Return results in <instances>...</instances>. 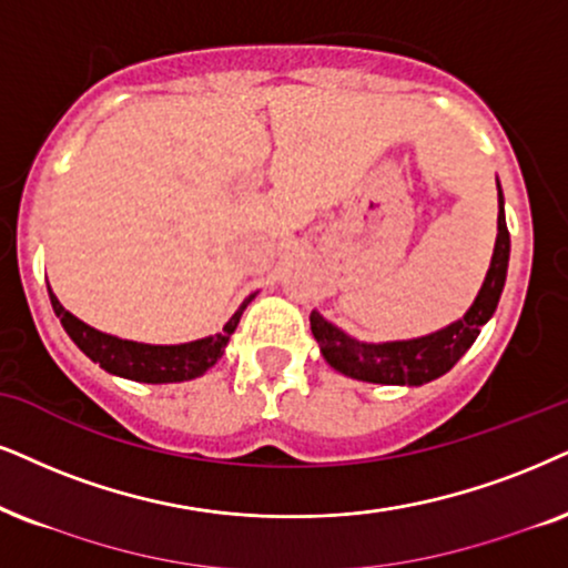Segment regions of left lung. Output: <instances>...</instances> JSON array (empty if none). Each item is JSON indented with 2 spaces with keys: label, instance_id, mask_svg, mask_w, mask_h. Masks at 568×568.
Listing matches in <instances>:
<instances>
[{
  "label": "left lung",
  "instance_id": "8db88e82",
  "mask_svg": "<svg viewBox=\"0 0 568 568\" xmlns=\"http://www.w3.org/2000/svg\"><path fill=\"white\" fill-rule=\"evenodd\" d=\"M498 204V239H495L490 270H487L483 291H479L469 312L464 314V320L454 322V325L440 329V333L416 337V341L358 343L346 333H341L335 325H329L322 314L312 312L308 314L312 333L317 337L322 356L327 358L329 367L354 379L379 385H425L454 367L458 358L469 351L471 343L477 341L479 327L493 317L500 293H504L511 239H508L500 185Z\"/></svg>",
  "mask_w": 568,
  "mask_h": 568
}]
</instances>
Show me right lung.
Listing matches in <instances>:
<instances>
[{
	"label": "right lung",
	"instance_id": "1",
	"mask_svg": "<svg viewBox=\"0 0 568 568\" xmlns=\"http://www.w3.org/2000/svg\"><path fill=\"white\" fill-rule=\"evenodd\" d=\"M49 298H52L54 314L60 317L64 333L73 337V343L83 351L91 362L99 367L112 372V375L135 379V383H183V379H193L204 375L206 369L217 364V358L225 354L227 341H231L233 329L239 327L243 308L248 306V296L243 301L239 312L233 314L231 322L222 327L220 335L204 337V341L183 343V346H146V343L120 341V337L104 335L93 329L64 308L57 296L49 288Z\"/></svg>",
	"mask_w": 568,
	"mask_h": 568
}]
</instances>
